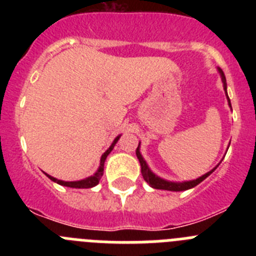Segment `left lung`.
<instances>
[{
	"label": "left lung",
	"instance_id": "1",
	"mask_svg": "<svg viewBox=\"0 0 256 256\" xmlns=\"http://www.w3.org/2000/svg\"><path fill=\"white\" fill-rule=\"evenodd\" d=\"M218 70H219V73H220L222 82H223V87H224L226 96H227V100H228V105L230 106V97H228V94H227V83H226L224 73L222 72V69H218ZM136 155H137V158H138V160H140V164H141L142 177H144V180H146V182H148V184L152 187V188H156V190H166V191H186V190H190V188H192V187L198 186V183L202 182V180H204L206 177H209L210 174L214 172V169H216L214 168L212 170L208 172L206 174H204V176L198 177V180H186V182H170V180H162V178L158 177L156 174H154L150 170L148 162H144V159L142 158L141 152H140V144H138V148H137V150H136Z\"/></svg>",
	"mask_w": 256,
	"mask_h": 256
}]
</instances>
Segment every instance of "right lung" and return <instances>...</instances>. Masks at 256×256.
Returning a JSON list of instances; mask_svg holds the SVG:
<instances>
[{
	"label": "right lung",
	"mask_w": 256,
	"mask_h": 256,
	"mask_svg": "<svg viewBox=\"0 0 256 256\" xmlns=\"http://www.w3.org/2000/svg\"><path fill=\"white\" fill-rule=\"evenodd\" d=\"M120 138V136H118L114 140V142L112 144V146L108 148V150L104 152V155L101 156V160H100V166H98V169H97L96 173L94 174V176H91V177L86 178V180H73V182H65V180H56V178L51 177V176H48V174H46L47 177L50 178L51 180H54V182L58 183V184H61V186H66V187H72V188H91V187H94L96 184H98V182H100L101 177H102L104 174V164H105V160L106 158H108V155L110 152H112V150L114 148L115 144L118 142V140Z\"/></svg>",
	"instance_id": "1"
}]
</instances>
